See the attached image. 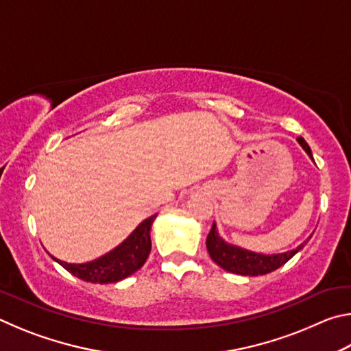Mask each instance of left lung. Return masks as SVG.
Segmentation results:
<instances>
[{
	"label": "left lung",
	"mask_w": 351,
	"mask_h": 351,
	"mask_svg": "<svg viewBox=\"0 0 351 351\" xmlns=\"http://www.w3.org/2000/svg\"><path fill=\"white\" fill-rule=\"evenodd\" d=\"M299 144L304 147V150L308 153V156L313 159V153L310 145L306 144L304 138H297ZM306 243V241H305ZM305 243L294 249V251H288L283 254H274V255H263V254H255L246 249L237 247L219 239L217 232L215 223L212 224V229L209 235H207L206 246L209 251L210 258L215 261L218 266H221L223 269L234 272V274L240 276H265L269 272L276 271L283 266L289 258H293L294 255L305 246Z\"/></svg>",
	"instance_id": "1"
}]
</instances>
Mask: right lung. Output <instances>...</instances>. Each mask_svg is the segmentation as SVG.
Listing matches in <instances>:
<instances>
[{"mask_svg":"<svg viewBox=\"0 0 351 351\" xmlns=\"http://www.w3.org/2000/svg\"><path fill=\"white\" fill-rule=\"evenodd\" d=\"M154 218H156V215L144 219L122 245L112 249L111 252L105 254L104 257L90 261V263L71 265L66 261L57 260L54 257L52 258L58 261L71 274L85 282L116 283L119 280H123V278L141 269L148 258V254L152 251L150 229Z\"/></svg>","mask_w":351,"mask_h":351,"instance_id":"right-lung-1","label":"right lung"}]
</instances>
